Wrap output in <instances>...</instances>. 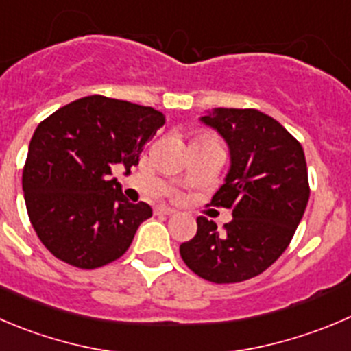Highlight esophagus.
I'll return each instance as SVG.
<instances>
[{"mask_svg":"<svg viewBox=\"0 0 351 351\" xmlns=\"http://www.w3.org/2000/svg\"><path fill=\"white\" fill-rule=\"evenodd\" d=\"M156 215H172V213H176V210L170 208V206H165V205H160L155 208Z\"/></svg>","mask_w":351,"mask_h":351,"instance_id":"esophagus-1","label":"esophagus"}]
</instances>
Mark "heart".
<instances>
[{"label":"heart","instance_id":"1","mask_svg":"<svg viewBox=\"0 0 351 351\" xmlns=\"http://www.w3.org/2000/svg\"><path fill=\"white\" fill-rule=\"evenodd\" d=\"M196 139H215L212 134H208V132H202V134H198V138Z\"/></svg>","mask_w":351,"mask_h":351}]
</instances>
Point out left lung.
I'll return each mask as SVG.
<instances>
[{
  "label": "left lung",
  "mask_w": 351,
  "mask_h": 351,
  "mask_svg": "<svg viewBox=\"0 0 351 351\" xmlns=\"http://www.w3.org/2000/svg\"><path fill=\"white\" fill-rule=\"evenodd\" d=\"M231 152V169L210 205L232 210L222 231L198 217V231L179 252L210 282L252 279L285 253L310 196L305 153L281 123L255 108H215L202 117Z\"/></svg>",
  "instance_id": "1"
}]
</instances>
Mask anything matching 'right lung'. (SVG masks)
I'll use <instances>...</instances> for the list:
<instances>
[{"instance_id": "1", "label": "right lung", "mask_w": 351, "mask_h": 351, "mask_svg": "<svg viewBox=\"0 0 351 351\" xmlns=\"http://www.w3.org/2000/svg\"><path fill=\"white\" fill-rule=\"evenodd\" d=\"M165 123L152 106L101 95L62 106L43 120L29 145L22 188L36 234L51 255L98 269L128 252L145 202L123 196L112 167L138 165L146 143Z\"/></svg>"}]
</instances>
